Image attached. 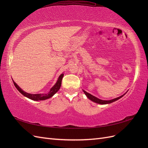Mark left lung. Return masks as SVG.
<instances>
[{"label": "left lung", "instance_id": "left-lung-1", "mask_svg": "<svg viewBox=\"0 0 148 148\" xmlns=\"http://www.w3.org/2000/svg\"><path fill=\"white\" fill-rule=\"evenodd\" d=\"M83 92H84V93L85 94V95H86V96H87V97L89 98V99H90L91 101H93V102H96V103H97V104H110V103H112V102H114V101H117V100L120 99L121 97H123V96L125 95H122V96H120V97H117V98H115V99H112V100H109V101H104V100H101V99H98V98H97L96 97L91 95V94H89V93L86 92L84 90H83Z\"/></svg>", "mask_w": 148, "mask_h": 148}]
</instances>
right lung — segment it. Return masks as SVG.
Returning <instances> with one entry per match:
<instances>
[{"label": "right lung", "mask_w": 148, "mask_h": 148, "mask_svg": "<svg viewBox=\"0 0 148 148\" xmlns=\"http://www.w3.org/2000/svg\"><path fill=\"white\" fill-rule=\"evenodd\" d=\"M63 77H64V73H62L60 75V77H59V79H58L57 83L55 84L54 86H53L51 89V90L49 91V92H47V94H35V95L29 94V93L26 92L22 90V89L18 86L16 83L14 81H13V84H14V85H15V86L16 87V88L20 92V93H21L22 95L25 96V97L29 98V99H30L31 100H34V101H42V100H46L47 99H49V98L51 97L52 96L54 95L59 90V89L61 86L62 80V78H63Z\"/></svg>", "instance_id": "right-lung-1"}]
</instances>
